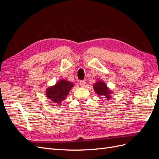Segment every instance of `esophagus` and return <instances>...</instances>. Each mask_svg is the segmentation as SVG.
<instances>
[{
	"label": "esophagus",
	"instance_id": "esophagus-1",
	"mask_svg": "<svg viewBox=\"0 0 159 159\" xmlns=\"http://www.w3.org/2000/svg\"><path fill=\"white\" fill-rule=\"evenodd\" d=\"M85 84V82L84 80H81L80 81V85L81 87H84Z\"/></svg>",
	"mask_w": 159,
	"mask_h": 159
}]
</instances>
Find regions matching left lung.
Masks as SVG:
<instances>
[{"label":"left lung","instance_id":"8db88e82","mask_svg":"<svg viewBox=\"0 0 159 159\" xmlns=\"http://www.w3.org/2000/svg\"><path fill=\"white\" fill-rule=\"evenodd\" d=\"M93 88L98 95L105 96L107 99H109V94H111V92L109 90L107 85H105L103 81H98L97 83H95V84L93 85Z\"/></svg>","mask_w":159,"mask_h":159}]
</instances>
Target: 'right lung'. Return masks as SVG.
I'll use <instances>...</instances> for the list:
<instances>
[{"mask_svg":"<svg viewBox=\"0 0 159 159\" xmlns=\"http://www.w3.org/2000/svg\"><path fill=\"white\" fill-rule=\"evenodd\" d=\"M73 86L74 84L71 82L61 80L54 86L47 89V97L54 103H61L62 101L66 99L67 95Z\"/></svg>","mask_w":159,"mask_h":159,"instance_id":"add662e5","label":"right lung"}]
</instances>
